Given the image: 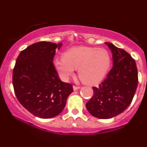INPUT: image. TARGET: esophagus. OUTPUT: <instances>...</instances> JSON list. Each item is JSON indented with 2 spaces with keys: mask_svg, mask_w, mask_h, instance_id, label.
I'll list each match as a JSON object with an SVG mask.
<instances>
[{
  "mask_svg": "<svg viewBox=\"0 0 147 147\" xmlns=\"http://www.w3.org/2000/svg\"><path fill=\"white\" fill-rule=\"evenodd\" d=\"M79 88H80V87H79V86H73V90H77Z\"/></svg>",
  "mask_w": 147,
  "mask_h": 147,
  "instance_id": "obj_1",
  "label": "esophagus"
}]
</instances>
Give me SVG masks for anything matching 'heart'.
<instances>
[{"instance_id":"b5f03b06","label":"heart","mask_w":147,"mask_h":147,"mask_svg":"<svg viewBox=\"0 0 147 147\" xmlns=\"http://www.w3.org/2000/svg\"><path fill=\"white\" fill-rule=\"evenodd\" d=\"M111 65L109 52L103 48L73 47L63 53V57L53 60V66L63 81H68L78 69L82 82L96 84L104 79Z\"/></svg>"}]
</instances>
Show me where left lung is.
Instances as JSON below:
<instances>
[{
    "label": "left lung",
    "instance_id": "8db88e82",
    "mask_svg": "<svg viewBox=\"0 0 147 147\" xmlns=\"http://www.w3.org/2000/svg\"><path fill=\"white\" fill-rule=\"evenodd\" d=\"M113 55V67L98 87H92L93 96L86 104L94 117L109 119L118 115L131 104L138 83L136 61L123 49L105 43Z\"/></svg>",
    "mask_w": 147,
    "mask_h": 147
}]
</instances>
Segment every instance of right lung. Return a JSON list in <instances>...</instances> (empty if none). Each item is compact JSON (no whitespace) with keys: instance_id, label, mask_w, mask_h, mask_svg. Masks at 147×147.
<instances>
[{"instance_id":"obj_1","label":"right lung","mask_w":147,"mask_h":147,"mask_svg":"<svg viewBox=\"0 0 147 147\" xmlns=\"http://www.w3.org/2000/svg\"><path fill=\"white\" fill-rule=\"evenodd\" d=\"M62 43L37 42L18 55L12 82L18 102L36 117L48 119L58 115L73 92L70 84L61 81L53 66L57 49Z\"/></svg>"}]
</instances>
